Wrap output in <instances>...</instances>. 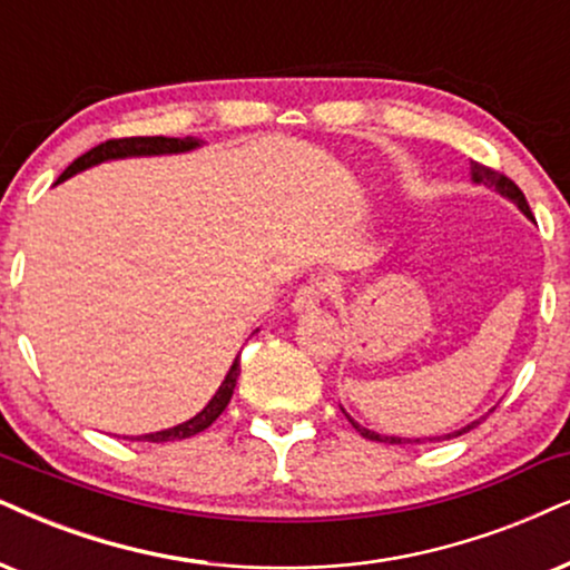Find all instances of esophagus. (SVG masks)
Listing matches in <instances>:
<instances>
[{"instance_id":"obj_1","label":"esophagus","mask_w":570,"mask_h":570,"mask_svg":"<svg viewBox=\"0 0 570 570\" xmlns=\"http://www.w3.org/2000/svg\"><path fill=\"white\" fill-rule=\"evenodd\" d=\"M326 294H328L326 284H318V281H315V284L302 286V289L294 294L292 309H294V313H309V309H315V307L321 305Z\"/></svg>"}]
</instances>
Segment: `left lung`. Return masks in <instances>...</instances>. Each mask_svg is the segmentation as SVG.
Listing matches in <instances>:
<instances>
[{
	"mask_svg": "<svg viewBox=\"0 0 570 570\" xmlns=\"http://www.w3.org/2000/svg\"><path fill=\"white\" fill-rule=\"evenodd\" d=\"M471 176H473V181H476V184H484V186H489V189L500 191L502 197H508L510 202H515L518 210H521V213L525 215V218L534 220V215H531V207H529V202H525L523 191L518 189V186H515L513 181H510L508 176H502V173H497V170L487 168V165H479V163H473V165H471ZM347 417H350V415H347ZM481 421H484V417H479V421L468 423V426L458 429V431H450V434H444V436L405 439V436H381V434H376V431H371V429H365V426H357V423L352 421V417H350V423L360 431V436L371 439V442H386V444H423V442H444V439H455V436H463V434H468V431L476 429Z\"/></svg>",
	"mask_w": 570,
	"mask_h": 570,
	"instance_id": "1",
	"label": "left lung"
}]
</instances>
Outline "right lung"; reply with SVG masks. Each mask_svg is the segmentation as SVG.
I'll use <instances>...</instances> for the list:
<instances>
[{
  "label": "right lung",
  "mask_w": 570,
  "mask_h": 570,
  "mask_svg": "<svg viewBox=\"0 0 570 570\" xmlns=\"http://www.w3.org/2000/svg\"><path fill=\"white\" fill-rule=\"evenodd\" d=\"M197 147H199V139H194V136H186V139H168V136H131V139H110L70 163L62 176L57 178V184L105 160H120V157H147V155H178V153H189V149H197ZM236 379H239V357L234 360L232 371L226 373V379H223V384L218 386V392H215V397L207 402L202 413L189 417L186 423H178V426L173 429L155 431V434H144V436H131V439L134 442L160 444V442H176V439H189L194 434H199V431L213 426L215 417H218L223 410H226L228 402H232Z\"/></svg>",
  "instance_id": "obj_1"
}]
</instances>
